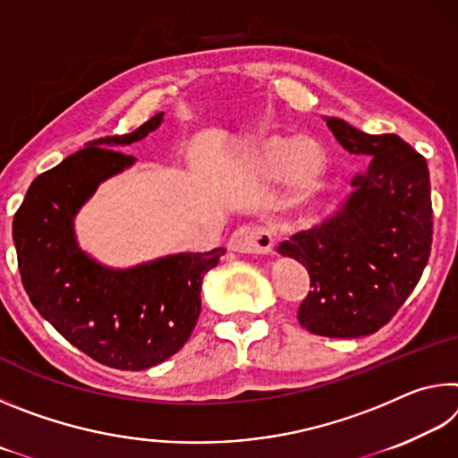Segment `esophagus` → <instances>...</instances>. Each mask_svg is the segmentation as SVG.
Wrapping results in <instances>:
<instances>
[{
  "label": "esophagus",
  "instance_id": "obj_1",
  "mask_svg": "<svg viewBox=\"0 0 458 458\" xmlns=\"http://www.w3.org/2000/svg\"><path fill=\"white\" fill-rule=\"evenodd\" d=\"M275 246V232L268 226L259 224H246L240 226L228 240V248L242 254H268Z\"/></svg>",
  "mask_w": 458,
  "mask_h": 458
}]
</instances>
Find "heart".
<instances>
[{
  "instance_id": "1",
  "label": "heart",
  "mask_w": 458,
  "mask_h": 458,
  "mask_svg": "<svg viewBox=\"0 0 458 458\" xmlns=\"http://www.w3.org/2000/svg\"><path fill=\"white\" fill-rule=\"evenodd\" d=\"M254 161L268 175H284L293 199L315 196L329 169L327 153L309 137H265L257 147Z\"/></svg>"
}]
</instances>
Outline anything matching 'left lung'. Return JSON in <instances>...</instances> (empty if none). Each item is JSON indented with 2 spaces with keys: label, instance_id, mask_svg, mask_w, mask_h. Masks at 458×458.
Instances as JSON below:
<instances>
[{
  "label": "left lung",
  "instance_id": "1",
  "mask_svg": "<svg viewBox=\"0 0 458 458\" xmlns=\"http://www.w3.org/2000/svg\"><path fill=\"white\" fill-rule=\"evenodd\" d=\"M327 127L368 165L352 177L355 190L335 216L284 240L278 252L311 278L299 323L315 335L363 337L396 315L428 262L430 175L398 135H368L341 119Z\"/></svg>",
  "mask_w": 458,
  "mask_h": 458
}]
</instances>
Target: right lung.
I'll return each instance as SVG.
<instances>
[{
	"instance_id": "obj_1",
	"label": "right lung",
	"mask_w": 458,
	"mask_h": 458,
	"mask_svg": "<svg viewBox=\"0 0 458 458\" xmlns=\"http://www.w3.org/2000/svg\"><path fill=\"white\" fill-rule=\"evenodd\" d=\"M161 117L133 133L90 141L40 174L13 216L21 283L38 313L89 358L114 369H147L182 350L201 311V278L226 252L214 248L111 270L76 246L79 208L100 182L135 161L108 147L139 141Z\"/></svg>"
}]
</instances>
